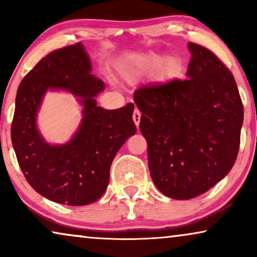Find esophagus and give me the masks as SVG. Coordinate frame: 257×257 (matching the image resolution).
Instances as JSON below:
<instances>
[{
  "label": "esophagus",
  "mask_w": 257,
  "mask_h": 257,
  "mask_svg": "<svg viewBox=\"0 0 257 257\" xmlns=\"http://www.w3.org/2000/svg\"><path fill=\"white\" fill-rule=\"evenodd\" d=\"M133 121H135V124L137 127H139V122H140V118H142V113H140L139 110H135V112H133Z\"/></svg>",
  "instance_id": "obj_1"
}]
</instances>
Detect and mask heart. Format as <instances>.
Wrapping results in <instances>:
<instances>
[{"instance_id": "heart-1", "label": "heart", "mask_w": 257, "mask_h": 257, "mask_svg": "<svg viewBox=\"0 0 257 257\" xmlns=\"http://www.w3.org/2000/svg\"><path fill=\"white\" fill-rule=\"evenodd\" d=\"M163 58L156 54H150L143 57L136 59H128V61L120 62L117 66L118 73L126 82H135L144 71L153 69L154 66L160 64ZM178 62L175 58L168 57L164 61L163 71L165 76H173L178 70Z\"/></svg>"}]
</instances>
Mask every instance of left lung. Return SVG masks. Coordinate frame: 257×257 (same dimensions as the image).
Returning a JSON list of instances; mask_svg holds the SVG:
<instances>
[{
    "label": "left lung",
    "instance_id": "1",
    "mask_svg": "<svg viewBox=\"0 0 257 257\" xmlns=\"http://www.w3.org/2000/svg\"><path fill=\"white\" fill-rule=\"evenodd\" d=\"M188 49L187 79L143 86L133 94L151 178L175 200L201 195L229 173L243 124L231 72L208 49L194 43Z\"/></svg>",
    "mask_w": 257,
    "mask_h": 257
}]
</instances>
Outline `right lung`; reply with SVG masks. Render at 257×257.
Wrapping results in <instances>:
<instances>
[{
    "label": "right lung",
    "instance_id": "add662e5",
    "mask_svg": "<svg viewBox=\"0 0 257 257\" xmlns=\"http://www.w3.org/2000/svg\"><path fill=\"white\" fill-rule=\"evenodd\" d=\"M82 43L52 51L28 72L17 90L12 143L27 181L51 201L85 206L104 194L115 154L137 127L130 103L117 110L97 106L105 84L91 75ZM48 90H64L82 105L80 127L68 143L49 144L37 128V114Z\"/></svg>",
    "mask_w": 257,
    "mask_h": 257
}]
</instances>
